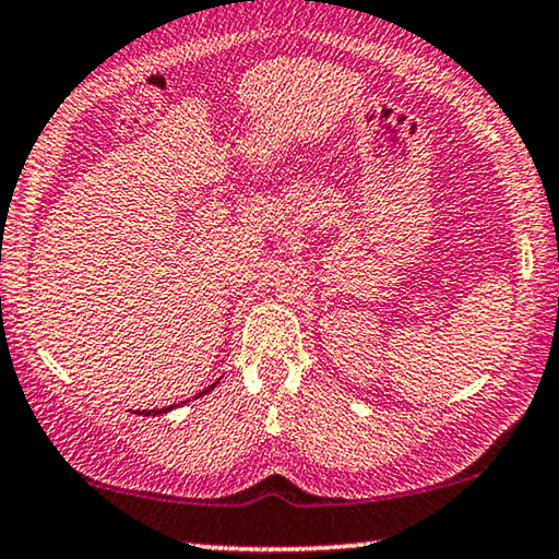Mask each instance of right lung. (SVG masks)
<instances>
[{
	"label": "right lung",
	"mask_w": 559,
	"mask_h": 559,
	"mask_svg": "<svg viewBox=\"0 0 559 559\" xmlns=\"http://www.w3.org/2000/svg\"><path fill=\"white\" fill-rule=\"evenodd\" d=\"M213 386H215V384H213ZM213 386H207L205 391H211ZM205 391H203V394H205ZM168 409H170V406H168ZM168 409H153V412H143V414H145V416H147V414H163V412H168Z\"/></svg>",
	"instance_id": "1"
}]
</instances>
